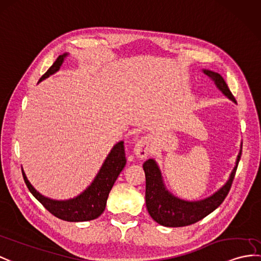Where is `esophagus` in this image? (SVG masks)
Segmentation results:
<instances>
[{"mask_svg": "<svg viewBox=\"0 0 261 261\" xmlns=\"http://www.w3.org/2000/svg\"><path fill=\"white\" fill-rule=\"evenodd\" d=\"M134 152L139 160H144V158L147 157L150 154V144L148 142V139L146 138L139 139L135 145Z\"/></svg>", "mask_w": 261, "mask_h": 261, "instance_id": "34e87169", "label": "esophagus"}]
</instances>
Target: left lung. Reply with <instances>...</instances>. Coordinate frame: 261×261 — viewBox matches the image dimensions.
Returning a JSON list of instances; mask_svg holds the SVG:
<instances>
[{"label":"left lung","instance_id":"8db88e82","mask_svg":"<svg viewBox=\"0 0 261 261\" xmlns=\"http://www.w3.org/2000/svg\"><path fill=\"white\" fill-rule=\"evenodd\" d=\"M204 73L215 82V84L226 96L236 103V99H234L233 95L220 74L206 71V69ZM241 147H243V145H241ZM240 156L241 150L237 158L236 167L233 168L230 178L226 185L209 198L194 202L181 200L171 196L164 187L161 171L158 169L155 161H146L143 165L146 177L145 199L146 207H147L150 217L160 225L166 227H184L193 225L195 222L205 218L207 215L213 213L216 208H218L221 205V202L225 200L228 193H229L234 175H236Z\"/></svg>","mask_w":261,"mask_h":261}]
</instances>
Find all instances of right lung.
I'll list each match as a JSON object with an SVG mask.
<instances>
[{"label": "right lung", "instance_id": "1", "mask_svg": "<svg viewBox=\"0 0 261 261\" xmlns=\"http://www.w3.org/2000/svg\"><path fill=\"white\" fill-rule=\"evenodd\" d=\"M65 56L66 54H63L57 57L54 64L40 79V82L59 71ZM125 165L124 142H119L114 146L110 155L107 156L92 185L76 198L69 200H53L42 196L31 185L23 170L22 174L32 195L55 217L66 221H87L97 218L103 214L111 189Z\"/></svg>", "mask_w": 261, "mask_h": 261}]
</instances>
